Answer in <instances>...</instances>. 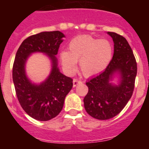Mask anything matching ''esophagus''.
Masks as SVG:
<instances>
[{
    "label": "esophagus",
    "instance_id": "obj_1",
    "mask_svg": "<svg viewBox=\"0 0 149 149\" xmlns=\"http://www.w3.org/2000/svg\"><path fill=\"white\" fill-rule=\"evenodd\" d=\"M81 81L78 80V79H74L73 80V86L74 87H75L77 85H78L79 84H81Z\"/></svg>",
    "mask_w": 149,
    "mask_h": 149
}]
</instances>
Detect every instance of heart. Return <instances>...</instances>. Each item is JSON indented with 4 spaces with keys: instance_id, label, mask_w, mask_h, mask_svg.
Returning <instances> with one entry per match:
<instances>
[{
    "instance_id": "obj_1",
    "label": "heart",
    "mask_w": 149,
    "mask_h": 149,
    "mask_svg": "<svg viewBox=\"0 0 149 149\" xmlns=\"http://www.w3.org/2000/svg\"><path fill=\"white\" fill-rule=\"evenodd\" d=\"M63 68L68 74L76 70V63L80 61V69L84 76L90 77L103 72L110 63L113 47L107 39H98L91 36H80L68 44V51L60 52Z\"/></svg>"
}]
</instances>
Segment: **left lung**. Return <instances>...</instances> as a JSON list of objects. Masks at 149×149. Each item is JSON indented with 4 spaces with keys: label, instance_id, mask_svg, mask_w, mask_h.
Masks as SVG:
<instances>
[{
    "label": "left lung",
    "instance_id": "left-lung-1",
    "mask_svg": "<svg viewBox=\"0 0 149 149\" xmlns=\"http://www.w3.org/2000/svg\"><path fill=\"white\" fill-rule=\"evenodd\" d=\"M107 33L113 40V56L103 72L86 83L89 90L84 99L87 113L100 120L113 118L123 110L132 96L137 72L136 59L125 38L113 32ZM116 72L121 77L118 86L109 83Z\"/></svg>",
    "mask_w": 149,
    "mask_h": 149
}]
</instances>
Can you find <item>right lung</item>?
Here are the masks:
<instances>
[{
  "mask_svg": "<svg viewBox=\"0 0 149 149\" xmlns=\"http://www.w3.org/2000/svg\"><path fill=\"white\" fill-rule=\"evenodd\" d=\"M64 36L57 30L30 36L23 41L15 54L13 80L17 98L23 110L36 120L48 121L58 115L63 107L65 96L73 86V80L59 71L55 56ZM33 52L47 53L52 60L49 77L39 85L30 82L24 70L27 57Z\"/></svg>",
  "mask_w": 149,
  "mask_h": 149,
  "instance_id": "add662e5",
  "label": "right lung"
}]
</instances>
